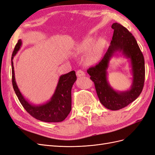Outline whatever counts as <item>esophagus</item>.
Listing matches in <instances>:
<instances>
[{
  "mask_svg": "<svg viewBox=\"0 0 155 155\" xmlns=\"http://www.w3.org/2000/svg\"><path fill=\"white\" fill-rule=\"evenodd\" d=\"M76 75L78 77H82V76H85V73L83 71H82V70H78V71L76 72Z\"/></svg>",
  "mask_w": 155,
  "mask_h": 155,
  "instance_id": "esophagus-1",
  "label": "esophagus"
}]
</instances>
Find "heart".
<instances>
[{
	"label": "heart",
	"mask_w": 155,
	"mask_h": 155,
	"mask_svg": "<svg viewBox=\"0 0 155 155\" xmlns=\"http://www.w3.org/2000/svg\"><path fill=\"white\" fill-rule=\"evenodd\" d=\"M95 39L90 37L84 39L75 47V50L78 53H85L91 50L94 46L92 50L90 51L85 58L87 64H94L98 61L101 58L103 51L105 46V42L104 39H99L96 41Z\"/></svg>",
	"instance_id": "heart-1"
}]
</instances>
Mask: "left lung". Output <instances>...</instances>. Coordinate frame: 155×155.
I'll use <instances>...</instances> for the list:
<instances>
[{"label": "left lung", "instance_id": "left-lung-1", "mask_svg": "<svg viewBox=\"0 0 155 155\" xmlns=\"http://www.w3.org/2000/svg\"><path fill=\"white\" fill-rule=\"evenodd\" d=\"M114 34L107 51L100 63L90 67L87 73L94 83L97 95L101 104L107 109L117 110L127 106L141 94L145 80L144 58L134 36L118 23L112 25ZM120 52L130 61L133 75L132 85L129 90L116 91L107 79V69L111 58Z\"/></svg>", "mask_w": 155, "mask_h": 155}]
</instances>
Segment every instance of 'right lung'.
<instances>
[{
    "label": "right lung",
    "instance_id": "obj_1",
    "mask_svg": "<svg viewBox=\"0 0 155 155\" xmlns=\"http://www.w3.org/2000/svg\"><path fill=\"white\" fill-rule=\"evenodd\" d=\"M22 41H18L12 57V85L18 100L28 113L37 120L45 122H61L67 118L72 109V87L77 78L75 71L61 76L51 99L45 104L33 105L26 100L18 89L15 78L13 59L21 48Z\"/></svg>",
    "mask_w": 155,
    "mask_h": 155
}]
</instances>
